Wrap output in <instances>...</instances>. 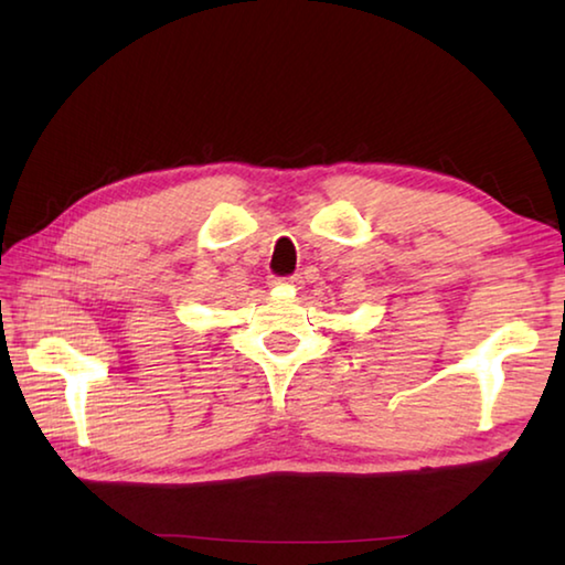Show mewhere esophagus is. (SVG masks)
Segmentation results:
<instances>
[{"label":"esophagus","instance_id":"34e87169","mask_svg":"<svg viewBox=\"0 0 565 565\" xmlns=\"http://www.w3.org/2000/svg\"><path fill=\"white\" fill-rule=\"evenodd\" d=\"M281 281H286V284H299V276H289V279H274V284H281Z\"/></svg>","mask_w":565,"mask_h":565}]
</instances>
